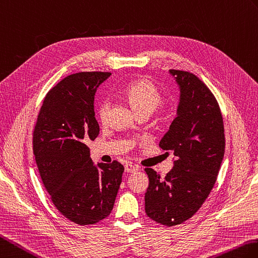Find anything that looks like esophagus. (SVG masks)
<instances>
[{
  "label": "esophagus",
  "instance_id": "34e87169",
  "mask_svg": "<svg viewBox=\"0 0 258 258\" xmlns=\"http://www.w3.org/2000/svg\"><path fill=\"white\" fill-rule=\"evenodd\" d=\"M124 171H125V172H128V173H134V172H137V171H138V168H137L136 165H134V164L127 163L124 165Z\"/></svg>",
  "mask_w": 258,
  "mask_h": 258
}]
</instances>
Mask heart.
Segmentation results:
<instances>
[{"instance_id": "1", "label": "heart", "mask_w": 258, "mask_h": 258, "mask_svg": "<svg viewBox=\"0 0 258 258\" xmlns=\"http://www.w3.org/2000/svg\"><path fill=\"white\" fill-rule=\"evenodd\" d=\"M122 95L128 100L136 113L147 112L151 114L161 105L162 97L158 88L149 79L140 78L131 82L122 91ZM110 109V100L104 99L98 105V117L101 121H106Z\"/></svg>"}]
</instances>
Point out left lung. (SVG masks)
Returning <instances> with one entry per match:
<instances>
[{
	"instance_id": "obj_1",
	"label": "left lung",
	"mask_w": 258,
	"mask_h": 258,
	"mask_svg": "<svg viewBox=\"0 0 258 258\" xmlns=\"http://www.w3.org/2000/svg\"><path fill=\"white\" fill-rule=\"evenodd\" d=\"M169 73L179 86L180 99L159 146L173 154V168L164 179L145 169V210L154 222L173 226L192 217L208 199L224 158L225 136L220 106L205 84L188 72Z\"/></svg>"
}]
</instances>
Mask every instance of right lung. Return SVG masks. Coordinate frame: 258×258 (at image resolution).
<instances>
[{
	"instance_id": "right-lung-1",
	"label": "right lung",
	"mask_w": 258,
	"mask_h": 258,
	"mask_svg": "<svg viewBox=\"0 0 258 258\" xmlns=\"http://www.w3.org/2000/svg\"><path fill=\"white\" fill-rule=\"evenodd\" d=\"M110 75L87 72L65 77L45 97L34 129L33 150L45 188L57 210L79 225L110 214L122 180V164H95L86 145L99 135L95 94Z\"/></svg>"
}]
</instances>
